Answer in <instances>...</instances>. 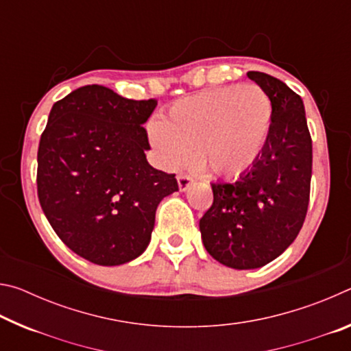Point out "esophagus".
Returning a JSON list of instances; mask_svg holds the SVG:
<instances>
[{
	"instance_id": "34e87169",
	"label": "esophagus",
	"mask_w": 351,
	"mask_h": 351,
	"mask_svg": "<svg viewBox=\"0 0 351 351\" xmlns=\"http://www.w3.org/2000/svg\"><path fill=\"white\" fill-rule=\"evenodd\" d=\"M193 178L190 175H178V186H180V190H187L190 186H192Z\"/></svg>"
}]
</instances>
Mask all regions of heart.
Instances as JSON below:
<instances>
[{
	"label": "heart",
	"instance_id": "b5f03b06",
	"mask_svg": "<svg viewBox=\"0 0 351 351\" xmlns=\"http://www.w3.org/2000/svg\"><path fill=\"white\" fill-rule=\"evenodd\" d=\"M274 106L260 86H223L175 100L148 136L165 169L199 158L221 178H239L258 162L268 145Z\"/></svg>",
	"mask_w": 351,
	"mask_h": 351
}]
</instances>
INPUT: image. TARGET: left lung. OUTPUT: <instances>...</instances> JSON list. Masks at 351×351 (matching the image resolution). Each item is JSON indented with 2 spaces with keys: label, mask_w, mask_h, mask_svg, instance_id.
<instances>
[{
  "label": "left lung",
  "mask_w": 351,
  "mask_h": 351,
  "mask_svg": "<svg viewBox=\"0 0 351 351\" xmlns=\"http://www.w3.org/2000/svg\"><path fill=\"white\" fill-rule=\"evenodd\" d=\"M268 94L274 122L263 154L232 182H212L213 203L199 219L206 251L234 269L277 258L304 226L310 203L313 145L304 102L282 80L249 71Z\"/></svg>",
  "instance_id": "left-lung-1"
}]
</instances>
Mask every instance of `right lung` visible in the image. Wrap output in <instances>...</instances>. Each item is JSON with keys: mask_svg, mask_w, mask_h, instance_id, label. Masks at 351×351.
<instances>
[{"mask_svg": "<svg viewBox=\"0 0 351 351\" xmlns=\"http://www.w3.org/2000/svg\"><path fill=\"white\" fill-rule=\"evenodd\" d=\"M158 100L86 85L54 104L41 133L37 192L64 245L91 263L116 266L145 251L173 173L153 169L142 127Z\"/></svg>", "mask_w": 351, "mask_h": 351, "instance_id": "1", "label": "right lung"}]
</instances>
